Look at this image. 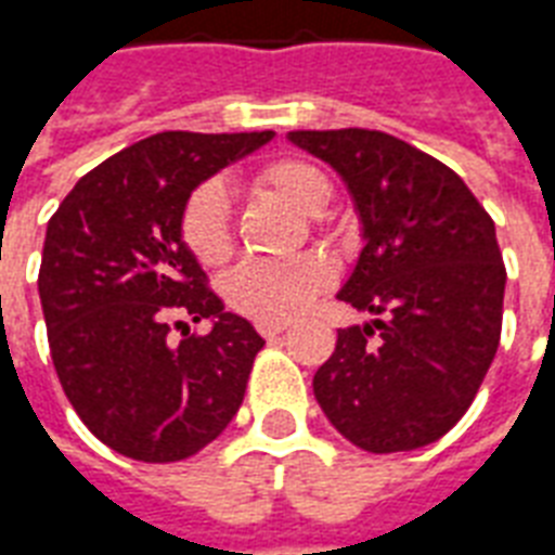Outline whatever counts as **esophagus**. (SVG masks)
I'll return each instance as SVG.
<instances>
[{
	"label": "esophagus",
	"instance_id": "obj_1",
	"mask_svg": "<svg viewBox=\"0 0 555 555\" xmlns=\"http://www.w3.org/2000/svg\"><path fill=\"white\" fill-rule=\"evenodd\" d=\"M286 330V324L283 321H257V333L263 338H278Z\"/></svg>",
	"mask_w": 555,
	"mask_h": 555
}]
</instances>
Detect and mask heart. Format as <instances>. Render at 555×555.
<instances>
[{
	"mask_svg": "<svg viewBox=\"0 0 555 555\" xmlns=\"http://www.w3.org/2000/svg\"><path fill=\"white\" fill-rule=\"evenodd\" d=\"M257 182L286 199L307 217H321L333 199L324 170L304 158H274L257 170ZM182 243L202 266L225 263L234 251L231 199L219 182H202L184 202ZM333 283L324 257L300 255L289 260H246L225 281L231 307L255 321H289Z\"/></svg>",
	"mask_w": 555,
	"mask_h": 555,
	"instance_id": "heart-1",
	"label": "heart"
}]
</instances>
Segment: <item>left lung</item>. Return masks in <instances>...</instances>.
Segmentation results:
<instances>
[{"label":"left lung","mask_w":555,"mask_h":555,"mask_svg":"<svg viewBox=\"0 0 555 555\" xmlns=\"http://www.w3.org/2000/svg\"><path fill=\"white\" fill-rule=\"evenodd\" d=\"M345 179L364 248L338 300L373 324L338 330L312 390L373 454L440 440L469 411L501 341L506 269L495 222L452 167L379 130H295Z\"/></svg>","instance_id":"1"}]
</instances>
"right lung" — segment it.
I'll use <instances>...</instances> for the list:
<instances>
[{
  "label": "right lung",
  "instance_id": "add662e5",
  "mask_svg": "<svg viewBox=\"0 0 555 555\" xmlns=\"http://www.w3.org/2000/svg\"><path fill=\"white\" fill-rule=\"evenodd\" d=\"M272 135L158 132L89 170L49 219L37 286L51 362L86 428L124 457L184 461L243 405L266 341L205 286L182 210L196 184ZM205 317L211 333L191 337Z\"/></svg>",
  "mask_w": 555,
  "mask_h": 555
}]
</instances>
